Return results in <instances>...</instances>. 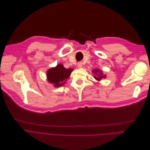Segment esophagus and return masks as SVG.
<instances>
[{
    "instance_id": "1",
    "label": "esophagus",
    "mask_w": 150,
    "mask_h": 150,
    "mask_svg": "<svg viewBox=\"0 0 150 150\" xmlns=\"http://www.w3.org/2000/svg\"><path fill=\"white\" fill-rule=\"evenodd\" d=\"M78 68H82V63L81 62H79L77 63Z\"/></svg>"
}]
</instances>
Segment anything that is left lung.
<instances>
[{"label": "left lung", "instance_id": "8db88e82", "mask_svg": "<svg viewBox=\"0 0 150 150\" xmlns=\"http://www.w3.org/2000/svg\"><path fill=\"white\" fill-rule=\"evenodd\" d=\"M93 72H95V74H96V76L95 77L96 80L100 81L103 77H105V76L103 75L102 71H100L99 69H95L94 71H93Z\"/></svg>", "mask_w": 150, "mask_h": 150}]
</instances>
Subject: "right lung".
<instances>
[{
  "label": "right lung",
  "mask_w": 150,
  "mask_h": 150,
  "mask_svg": "<svg viewBox=\"0 0 150 150\" xmlns=\"http://www.w3.org/2000/svg\"><path fill=\"white\" fill-rule=\"evenodd\" d=\"M73 70V68L66 69L61 64H59L56 67L47 71V80L50 83H53L56 87L62 86L68 79Z\"/></svg>",
  "instance_id": "right-lung-1"
}]
</instances>
